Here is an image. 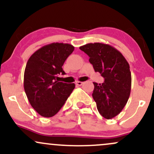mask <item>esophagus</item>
Segmentation results:
<instances>
[{"label":"esophagus","mask_w":154,"mask_h":154,"mask_svg":"<svg viewBox=\"0 0 154 154\" xmlns=\"http://www.w3.org/2000/svg\"><path fill=\"white\" fill-rule=\"evenodd\" d=\"M75 84H76V85H77V86H81L83 84V82H79V81H77V82H76Z\"/></svg>","instance_id":"34e87169"}]
</instances>
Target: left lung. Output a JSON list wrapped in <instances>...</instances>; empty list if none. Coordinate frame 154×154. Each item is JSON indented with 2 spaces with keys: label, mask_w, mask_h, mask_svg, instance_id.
<instances>
[{
  "label": "left lung",
  "mask_w": 154,
  "mask_h": 154,
  "mask_svg": "<svg viewBox=\"0 0 154 154\" xmlns=\"http://www.w3.org/2000/svg\"><path fill=\"white\" fill-rule=\"evenodd\" d=\"M79 49L89 56L95 72L104 78L102 84L93 82L92 95L100 115L110 119L121 112L130 97V65L119 51L108 44L88 43Z\"/></svg>",
  "instance_id": "left-lung-1"
}]
</instances>
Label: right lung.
I'll return each instance as SVG.
<instances>
[{
    "instance_id": "right-lung-1",
    "label": "right lung",
    "mask_w": 154,
    "mask_h": 154,
    "mask_svg": "<svg viewBox=\"0 0 154 154\" xmlns=\"http://www.w3.org/2000/svg\"><path fill=\"white\" fill-rule=\"evenodd\" d=\"M74 49L70 44H48L35 51L26 63L24 91L32 106L42 116L57 114L75 89L74 83L56 80L60 74L65 75L62 66Z\"/></svg>"
}]
</instances>
